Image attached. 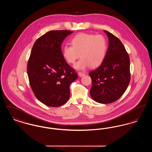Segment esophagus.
Masks as SVG:
<instances>
[{"label": "esophagus", "instance_id": "1", "mask_svg": "<svg viewBox=\"0 0 152 152\" xmlns=\"http://www.w3.org/2000/svg\"><path fill=\"white\" fill-rule=\"evenodd\" d=\"M78 75H79V76L80 77H83V76H84L85 75V73H84L79 72L78 73Z\"/></svg>", "mask_w": 152, "mask_h": 152}]
</instances>
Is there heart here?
Here are the masks:
<instances>
[{"instance_id": "b5f03b06", "label": "heart", "mask_w": 152, "mask_h": 152, "mask_svg": "<svg viewBox=\"0 0 152 152\" xmlns=\"http://www.w3.org/2000/svg\"><path fill=\"white\" fill-rule=\"evenodd\" d=\"M72 45H65L62 53L66 61L75 64L77 70H84L89 66L96 68L104 61L107 51V42L104 36L81 33L73 37L71 40Z\"/></svg>"}]
</instances>
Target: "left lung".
<instances>
[{
  "label": "left lung",
  "mask_w": 152,
  "mask_h": 152,
  "mask_svg": "<svg viewBox=\"0 0 152 152\" xmlns=\"http://www.w3.org/2000/svg\"><path fill=\"white\" fill-rule=\"evenodd\" d=\"M104 32L108 37V48L102 63L89 73L92 82L90 94L97 102L109 104L117 100L129 86L130 60L121 42L108 31Z\"/></svg>",
  "instance_id": "1"
}]
</instances>
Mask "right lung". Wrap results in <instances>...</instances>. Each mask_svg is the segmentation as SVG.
Masks as SVG:
<instances>
[{
	"mask_svg": "<svg viewBox=\"0 0 152 152\" xmlns=\"http://www.w3.org/2000/svg\"><path fill=\"white\" fill-rule=\"evenodd\" d=\"M68 30L51 31L36 40L28 64L27 74L31 89L38 100L57 107L69 98L70 84L77 78L75 70L63 58L61 45Z\"/></svg>",
	"mask_w": 152,
	"mask_h": 152,
	"instance_id": "obj_1",
	"label": "right lung"
}]
</instances>
